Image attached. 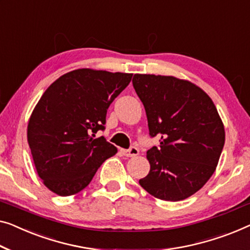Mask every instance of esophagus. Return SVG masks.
Instances as JSON below:
<instances>
[{"mask_svg":"<svg viewBox=\"0 0 250 250\" xmlns=\"http://www.w3.org/2000/svg\"><path fill=\"white\" fill-rule=\"evenodd\" d=\"M122 154L126 156V157H135V156L139 154V150H138L137 147H130L126 150H122Z\"/></svg>","mask_w":250,"mask_h":250,"instance_id":"obj_1","label":"esophagus"}]
</instances>
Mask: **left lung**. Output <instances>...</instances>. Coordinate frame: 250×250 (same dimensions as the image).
<instances>
[{
    "label": "left lung",
    "mask_w": 250,
    "mask_h": 250,
    "mask_svg": "<svg viewBox=\"0 0 250 250\" xmlns=\"http://www.w3.org/2000/svg\"><path fill=\"white\" fill-rule=\"evenodd\" d=\"M133 88L146 110L149 135L159 147L147 151L150 170L139 184L165 201L194 194L214 173L225 145V128L206 92L173 76L136 74Z\"/></svg>",
    "instance_id": "obj_1"
}]
</instances>
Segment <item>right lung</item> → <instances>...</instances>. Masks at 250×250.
<instances>
[{"label":"right lung","mask_w":250,"mask_h":250,"mask_svg":"<svg viewBox=\"0 0 250 250\" xmlns=\"http://www.w3.org/2000/svg\"><path fill=\"white\" fill-rule=\"evenodd\" d=\"M132 74L88 68L55 81L37 103L28 124V143L37 173L61 196L86 188L104 161L118 149L104 137L106 112Z\"/></svg>","instance_id":"obj_1"}]
</instances>
